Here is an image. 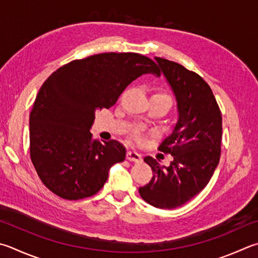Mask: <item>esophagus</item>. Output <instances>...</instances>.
<instances>
[{
  "label": "esophagus",
  "instance_id": "34e87169",
  "mask_svg": "<svg viewBox=\"0 0 258 258\" xmlns=\"http://www.w3.org/2000/svg\"><path fill=\"white\" fill-rule=\"evenodd\" d=\"M126 159L130 161H134V162H141L142 161V157L141 154L135 152V151H127L126 153Z\"/></svg>",
  "mask_w": 258,
  "mask_h": 258
}]
</instances>
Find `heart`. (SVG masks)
Here are the masks:
<instances>
[{"instance_id": "b5f03b06", "label": "heart", "mask_w": 258, "mask_h": 258, "mask_svg": "<svg viewBox=\"0 0 258 258\" xmlns=\"http://www.w3.org/2000/svg\"><path fill=\"white\" fill-rule=\"evenodd\" d=\"M167 97H168V96H167ZM138 137H139V135H138Z\"/></svg>"}]
</instances>
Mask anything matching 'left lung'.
Instances as JSON below:
<instances>
[{
	"label": "left lung",
	"mask_w": 258,
	"mask_h": 258,
	"mask_svg": "<svg viewBox=\"0 0 258 258\" xmlns=\"http://www.w3.org/2000/svg\"><path fill=\"white\" fill-rule=\"evenodd\" d=\"M154 59L176 99L177 121L159 147L174 160L161 167L145 157L153 177L139 193L152 207L170 210L188 202L210 181L220 160L222 117L212 90L199 74L171 60Z\"/></svg>",
	"instance_id": "left-lung-1"
}]
</instances>
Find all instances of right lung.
<instances>
[{"mask_svg": "<svg viewBox=\"0 0 258 258\" xmlns=\"http://www.w3.org/2000/svg\"><path fill=\"white\" fill-rule=\"evenodd\" d=\"M158 76L156 63L135 53H105L65 64L41 86L29 117L30 157L41 181L65 200L95 195L110 167L124 161L119 142L93 141L98 109L110 108L142 74Z\"/></svg>", "mask_w": 258, "mask_h": 258, "instance_id": "add662e5", "label": "right lung"}]
</instances>
